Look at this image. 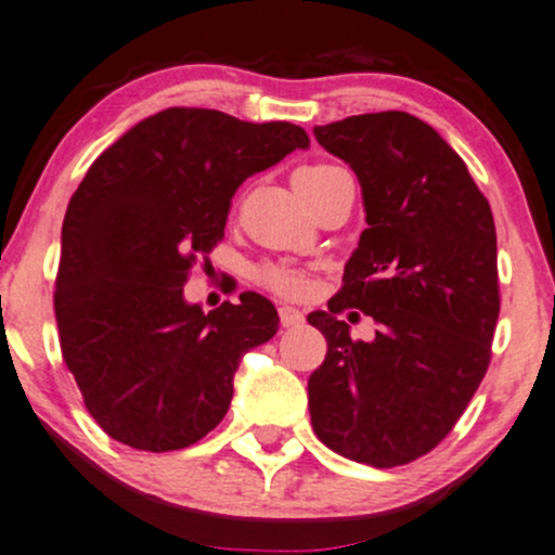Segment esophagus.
Masks as SVG:
<instances>
[{
  "mask_svg": "<svg viewBox=\"0 0 555 555\" xmlns=\"http://www.w3.org/2000/svg\"><path fill=\"white\" fill-rule=\"evenodd\" d=\"M278 314H280V325L283 327L304 325V314L296 307H280Z\"/></svg>",
  "mask_w": 555,
  "mask_h": 555,
  "instance_id": "obj_1",
  "label": "esophagus"
}]
</instances>
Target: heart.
<instances>
[{
  "instance_id": "obj_1",
  "label": "heart",
  "mask_w": 555,
  "mask_h": 555,
  "mask_svg": "<svg viewBox=\"0 0 555 555\" xmlns=\"http://www.w3.org/2000/svg\"><path fill=\"white\" fill-rule=\"evenodd\" d=\"M338 170L340 167H335V165H311V167H304V170H298L296 178L317 183V180H325L327 176H333V172H338ZM259 280H261V285H267V288L275 291V294H280V296H301L304 291H307V275H304L301 270H294V267L267 264V267H261Z\"/></svg>"
}]
</instances>
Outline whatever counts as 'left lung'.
<instances>
[{"label":"left lung","instance_id":"left-lung-1","mask_svg":"<svg viewBox=\"0 0 555 555\" xmlns=\"http://www.w3.org/2000/svg\"><path fill=\"white\" fill-rule=\"evenodd\" d=\"M314 135L357 172L366 230L327 311L307 317L327 340L309 377L311 425L340 456L390 469L433 451L488 372L501 311L493 211L464 159L409 112ZM348 308L376 320L375 339L350 338L337 320Z\"/></svg>","mask_w":555,"mask_h":555}]
</instances>
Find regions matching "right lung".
Returning a JSON list of instances; mask_svg holds the SVG:
<instances>
[{
    "mask_svg": "<svg viewBox=\"0 0 555 555\" xmlns=\"http://www.w3.org/2000/svg\"><path fill=\"white\" fill-rule=\"evenodd\" d=\"M307 146L294 122L170 107L89 167L62 222L54 317L62 359L109 438L178 451L228 414L238 361L278 333V311L246 291L204 314L183 285L225 238L238 185Z\"/></svg>",
    "mask_w": 555,
    "mask_h": 555,
    "instance_id": "add662e5",
    "label": "right lung"
}]
</instances>
